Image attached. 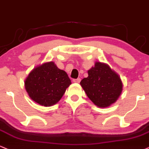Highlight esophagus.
I'll list each match as a JSON object with an SVG mask.
<instances>
[{"label": "esophagus", "mask_w": 149, "mask_h": 149, "mask_svg": "<svg viewBox=\"0 0 149 149\" xmlns=\"http://www.w3.org/2000/svg\"><path fill=\"white\" fill-rule=\"evenodd\" d=\"M80 81H81V79L80 78L74 79H73V82H74V83H79Z\"/></svg>", "instance_id": "1"}]
</instances>
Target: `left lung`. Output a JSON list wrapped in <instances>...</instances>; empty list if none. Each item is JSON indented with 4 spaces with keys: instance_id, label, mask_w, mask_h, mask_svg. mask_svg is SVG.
Masks as SVG:
<instances>
[{
    "instance_id": "8db88e82",
    "label": "left lung",
    "mask_w": 149,
    "mask_h": 149,
    "mask_svg": "<svg viewBox=\"0 0 149 149\" xmlns=\"http://www.w3.org/2000/svg\"><path fill=\"white\" fill-rule=\"evenodd\" d=\"M88 74L80 84L88 98L99 107H107L116 102L123 88L119 76L109 65L100 62H96Z\"/></svg>"
}]
</instances>
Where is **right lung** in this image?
Wrapping results in <instances>:
<instances>
[{"instance_id":"right-lung-1","label":"right lung","mask_w":149,"mask_h":149,"mask_svg":"<svg viewBox=\"0 0 149 149\" xmlns=\"http://www.w3.org/2000/svg\"><path fill=\"white\" fill-rule=\"evenodd\" d=\"M70 84L67 73L58 69L52 61L33 69L25 81V88L30 97L45 107L58 102Z\"/></svg>"}]
</instances>
